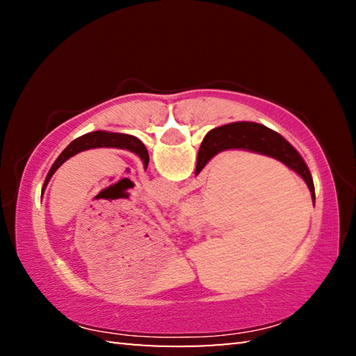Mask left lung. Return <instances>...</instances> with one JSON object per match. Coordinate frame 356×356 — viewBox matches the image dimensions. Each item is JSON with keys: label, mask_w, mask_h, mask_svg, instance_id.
Wrapping results in <instances>:
<instances>
[{"label": "left lung", "mask_w": 356, "mask_h": 356, "mask_svg": "<svg viewBox=\"0 0 356 356\" xmlns=\"http://www.w3.org/2000/svg\"><path fill=\"white\" fill-rule=\"evenodd\" d=\"M95 147H116V149L130 150V152H134L140 156L144 163V168L147 170V165H149L147 149L140 140H138V138L131 135H125V134H110V131L99 130V131H92V134H86L80 138H76L75 141H72L69 146L63 150L61 155L58 156L56 161L53 163L50 171L47 174L44 186H42V193H44L45 186L48 185V182H50L53 174L56 172L58 168L61 166L64 161H67L70 156L83 152V150L95 149Z\"/></svg>", "instance_id": "obj_1"}]
</instances>
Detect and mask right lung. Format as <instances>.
Here are the masks:
<instances>
[{"mask_svg":"<svg viewBox=\"0 0 356 356\" xmlns=\"http://www.w3.org/2000/svg\"><path fill=\"white\" fill-rule=\"evenodd\" d=\"M229 149H243L280 160L281 163L291 168L292 171L297 172L305 180L311 191L312 200L316 201L311 172L305 160L301 159V155L280 134L256 122H234L210 130L204 136L200 152H197V163L195 171L196 176L216 154Z\"/></svg>","mask_w":356,"mask_h":356,"instance_id":"right-lung-1","label":"right lung"}]
</instances>
